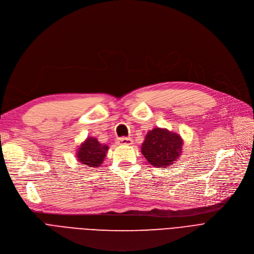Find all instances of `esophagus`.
<instances>
[{
	"label": "esophagus",
	"instance_id": "obj_1",
	"mask_svg": "<svg viewBox=\"0 0 254 254\" xmlns=\"http://www.w3.org/2000/svg\"><path fill=\"white\" fill-rule=\"evenodd\" d=\"M118 143L119 144H126V145H130L133 143V140L131 138L128 137H121L118 139Z\"/></svg>",
	"mask_w": 254,
	"mask_h": 254
}]
</instances>
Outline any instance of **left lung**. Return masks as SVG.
I'll return each instance as SVG.
<instances>
[{
    "mask_svg": "<svg viewBox=\"0 0 254 254\" xmlns=\"http://www.w3.org/2000/svg\"><path fill=\"white\" fill-rule=\"evenodd\" d=\"M183 144L180 134L157 127L147 132L141 144V153L151 165L167 168L182 155Z\"/></svg>",
    "mask_w": 254,
    "mask_h": 254,
    "instance_id": "left-lung-1",
    "label": "left lung"
}]
</instances>
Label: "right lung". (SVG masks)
<instances>
[{"instance_id": "1", "label": "right lung", "mask_w": 254, "mask_h": 254, "mask_svg": "<svg viewBox=\"0 0 254 254\" xmlns=\"http://www.w3.org/2000/svg\"><path fill=\"white\" fill-rule=\"evenodd\" d=\"M109 151L107 144L100 143L95 137H87L77 150V158L88 167L100 166Z\"/></svg>"}]
</instances>
